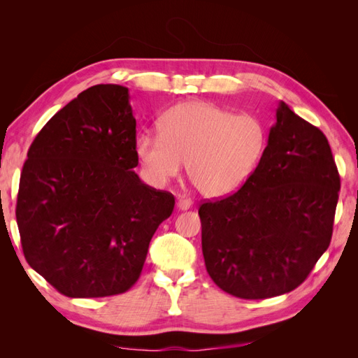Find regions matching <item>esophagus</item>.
<instances>
[{"mask_svg": "<svg viewBox=\"0 0 358 358\" xmlns=\"http://www.w3.org/2000/svg\"><path fill=\"white\" fill-rule=\"evenodd\" d=\"M178 209L179 210H188L191 206H192V201L189 200V199H185V197H180L179 200H178Z\"/></svg>", "mask_w": 358, "mask_h": 358, "instance_id": "obj_1", "label": "esophagus"}]
</instances>
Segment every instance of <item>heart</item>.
<instances>
[{
	"mask_svg": "<svg viewBox=\"0 0 358 358\" xmlns=\"http://www.w3.org/2000/svg\"><path fill=\"white\" fill-rule=\"evenodd\" d=\"M159 136L140 134L136 155L146 178L164 185L187 162L188 178L204 197L241 189L267 148V129L257 116L237 115L208 101L173 106L158 121Z\"/></svg>",
	"mask_w": 358,
	"mask_h": 358,
	"instance_id": "heart-1",
	"label": "heart"
}]
</instances>
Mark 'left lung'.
Masks as SVG:
<instances>
[{
  "instance_id": "left-lung-1",
  "label": "left lung",
  "mask_w": 358,
  "mask_h": 358,
  "mask_svg": "<svg viewBox=\"0 0 358 358\" xmlns=\"http://www.w3.org/2000/svg\"><path fill=\"white\" fill-rule=\"evenodd\" d=\"M339 189L326 136L280 101L254 175L199 209L213 282L246 300L297 288L330 245Z\"/></svg>"
}]
</instances>
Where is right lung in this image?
<instances>
[{
    "label": "right lung",
    "mask_w": 358,
    "mask_h": 358,
    "mask_svg": "<svg viewBox=\"0 0 358 358\" xmlns=\"http://www.w3.org/2000/svg\"><path fill=\"white\" fill-rule=\"evenodd\" d=\"M128 88L95 85L64 106L31 143L16 221L28 264L67 297L131 288L149 242L175 208L140 180Z\"/></svg>",
    "instance_id": "right-lung-1"
}]
</instances>
